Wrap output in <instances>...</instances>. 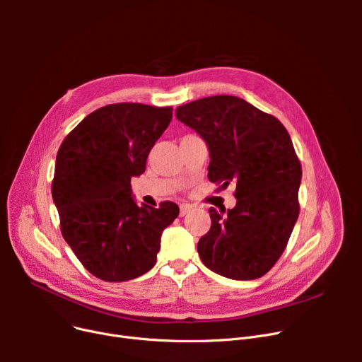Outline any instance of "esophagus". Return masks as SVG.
Here are the masks:
<instances>
[{
	"label": "esophagus",
	"mask_w": 362,
	"mask_h": 362,
	"mask_svg": "<svg viewBox=\"0 0 362 362\" xmlns=\"http://www.w3.org/2000/svg\"><path fill=\"white\" fill-rule=\"evenodd\" d=\"M192 210V205L191 204H180V216H186L189 211Z\"/></svg>",
	"instance_id": "esophagus-1"
}]
</instances>
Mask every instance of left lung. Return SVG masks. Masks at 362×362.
I'll list each match as a JSON object with an SVG mask.
<instances>
[{
  "label": "left lung",
  "mask_w": 362,
  "mask_h": 362,
  "mask_svg": "<svg viewBox=\"0 0 362 362\" xmlns=\"http://www.w3.org/2000/svg\"><path fill=\"white\" fill-rule=\"evenodd\" d=\"M210 151L208 179L236 183L232 210L210 208L211 227L198 242L205 267L233 280L267 273L286 248L299 216L300 163L284 126L232 95L176 108Z\"/></svg>",
  "instance_id": "left-lung-1"
}]
</instances>
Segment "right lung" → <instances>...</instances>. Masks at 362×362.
I'll list each match as a JSON object with an SVG mask.
<instances>
[{
  "label": "right lung",
  "mask_w": 362,
  "mask_h": 362,
  "mask_svg": "<svg viewBox=\"0 0 362 362\" xmlns=\"http://www.w3.org/2000/svg\"><path fill=\"white\" fill-rule=\"evenodd\" d=\"M171 107L120 103L90 112L57 152L52 199L62 233L83 267L105 281L136 279L156 265L175 202L138 205L132 177L171 122Z\"/></svg>",
  "instance_id": "obj_1"
}]
</instances>
